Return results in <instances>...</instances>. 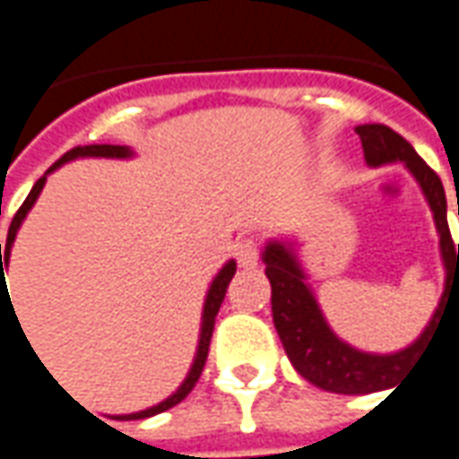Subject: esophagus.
Instances as JSON below:
<instances>
[{"label":"esophagus","mask_w":459,"mask_h":459,"mask_svg":"<svg viewBox=\"0 0 459 459\" xmlns=\"http://www.w3.org/2000/svg\"><path fill=\"white\" fill-rule=\"evenodd\" d=\"M235 257L242 270L257 267V262H260V245H257V239H242L235 247Z\"/></svg>","instance_id":"34e87169"}]
</instances>
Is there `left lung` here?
<instances>
[{"mask_svg":"<svg viewBox=\"0 0 459 459\" xmlns=\"http://www.w3.org/2000/svg\"><path fill=\"white\" fill-rule=\"evenodd\" d=\"M355 132L362 139L365 162L369 167L403 162L422 189L432 210L437 235H440L445 292L432 320L428 322V327L415 342L390 355L362 352L352 344L342 342L332 332L317 305V297L309 287L307 272L302 270V262L297 257L295 245L282 242V239H270L262 252V262H264V274L272 284L274 330L280 334L284 352L297 372L315 387L337 394H368L393 387L404 375V369L412 368L417 357L425 355L429 337L440 320L442 307H447L445 302H453L455 297L459 299V245L453 242L450 227H447V199H445L440 177L429 169L425 160L412 150V144L400 137L394 129L385 125H359Z\"/></svg>","mask_w":459,"mask_h":459,"instance_id":"1","label":"left lung"}]
</instances>
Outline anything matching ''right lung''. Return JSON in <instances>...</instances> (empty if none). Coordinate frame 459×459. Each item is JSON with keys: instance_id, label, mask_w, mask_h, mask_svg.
Returning <instances> with one entry per match:
<instances>
[{"instance_id": "add662e5", "label": "right lung", "mask_w": 459, "mask_h": 459, "mask_svg": "<svg viewBox=\"0 0 459 459\" xmlns=\"http://www.w3.org/2000/svg\"><path fill=\"white\" fill-rule=\"evenodd\" d=\"M79 157L129 160V157H134V152L129 150V147H122V144H87V147H74V150L66 152L62 160H56V162L52 164V167H49V169H47L37 182H34V187H31V192L27 195V199L22 202V207H19L17 214H14V220H12V224H9V235H6V247H4V262H2V280H6L4 270L9 267V255H12V245H14V239H17L19 227H22L24 217H27L31 207H34L37 197L42 195L47 177L52 175L55 169H59L62 164L72 162V160H79ZM235 272H237V262L230 260L227 264H224L222 270L214 274V280H212L210 290H207V297H204V307H202V327H199L197 352H195V359H192V368H189L185 382H182L175 393L169 394L167 400H162L160 404H152V407H147V410H139V412H132V415H117V420H144V417L160 415V412H164V410H169V407H175V404L182 403V400L192 393V387L197 385L199 375H202V369H204V362H207L212 330H214V317H217V312H220V307H222L224 292H227V287H230V282H232ZM9 302H12V299H9V292H6V282H4V290H2V320H4V309Z\"/></svg>"}]
</instances>
